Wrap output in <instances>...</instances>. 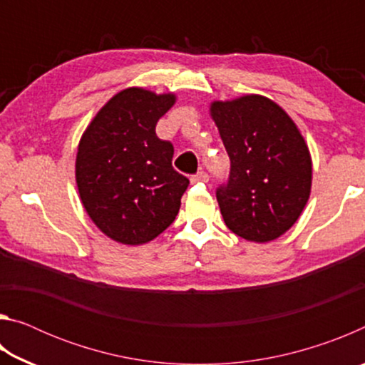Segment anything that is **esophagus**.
<instances>
[{
	"mask_svg": "<svg viewBox=\"0 0 365 365\" xmlns=\"http://www.w3.org/2000/svg\"><path fill=\"white\" fill-rule=\"evenodd\" d=\"M207 174H206V172H197V174L196 175H191V178H190V180H191V183H197V182H207Z\"/></svg>",
	"mask_w": 365,
	"mask_h": 365,
	"instance_id": "obj_1",
	"label": "esophagus"
}]
</instances>
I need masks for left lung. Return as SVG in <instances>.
I'll return each mask as SVG.
<instances>
[{"label": "left lung", "mask_w": 365, "mask_h": 365, "mask_svg": "<svg viewBox=\"0 0 365 365\" xmlns=\"http://www.w3.org/2000/svg\"><path fill=\"white\" fill-rule=\"evenodd\" d=\"M209 113L230 158V177L215 193L225 225L248 242L277 240L311 195L312 159L299 128L262 95L212 101Z\"/></svg>", "instance_id": "left-lung-1"}]
</instances>
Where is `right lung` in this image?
I'll return each instance as SVG.
<instances>
[{"mask_svg": "<svg viewBox=\"0 0 365 365\" xmlns=\"http://www.w3.org/2000/svg\"><path fill=\"white\" fill-rule=\"evenodd\" d=\"M175 101L174 93L130 86L98 110L80 138V201L93 224L117 243L151 242L180 209L190 180L172 168V143L156 137L158 120Z\"/></svg>", "mask_w": 365, "mask_h": 365, "instance_id": "add662e5", "label": "right lung"}]
</instances>
